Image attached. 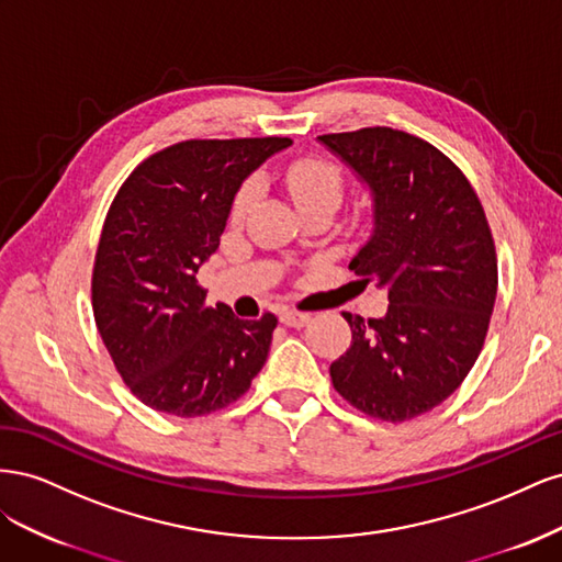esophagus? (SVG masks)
Returning <instances> with one entry per match:
<instances>
[{
  "instance_id": "obj_1",
  "label": "esophagus",
  "mask_w": 562,
  "mask_h": 562,
  "mask_svg": "<svg viewBox=\"0 0 562 562\" xmlns=\"http://www.w3.org/2000/svg\"><path fill=\"white\" fill-rule=\"evenodd\" d=\"M279 318H281L283 326L302 328V326H307L312 316H310V314H304V312H295V310H283V312L279 314Z\"/></svg>"
}]
</instances>
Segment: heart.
I'll use <instances>...</instances> for the list:
<instances>
[{
  "label": "heart",
  "instance_id": "b5f03b06",
  "mask_svg": "<svg viewBox=\"0 0 562 562\" xmlns=\"http://www.w3.org/2000/svg\"><path fill=\"white\" fill-rule=\"evenodd\" d=\"M283 184L302 213H312V211L335 213L347 192V173L342 166L330 159L302 157L285 166ZM258 199H260V182L255 178H248L232 199L229 217L234 223H244V220L252 213Z\"/></svg>",
  "mask_w": 562,
  "mask_h": 562
}]
</instances>
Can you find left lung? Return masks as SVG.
<instances>
[{
    "label": "left lung",
    "instance_id": "left-lung-1",
    "mask_svg": "<svg viewBox=\"0 0 562 562\" xmlns=\"http://www.w3.org/2000/svg\"><path fill=\"white\" fill-rule=\"evenodd\" d=\"M375 194V234L349 269L389 293L382 318L345 312L351 345L330 366L339 396L391 424L434 411L464 382L497 297L483 203L450 157L389 126L318 135Z\"/></svg>",
    "mask_w": 562,
    "mask_h": 562
}]
</instances>
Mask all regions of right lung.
<instances>
[{
  "instance_id": "obj_1",
  "label": "right lung",
  "mask_w": 562,
  "mask_h": 562,
  "mask_svg": "<svg viewBox=\"0 0 562 562\" xmlns=\"http://www.w3.org/2000/svg\"><path fill=\"white\" fill-rule=\"evenodd\" d=\"M288 145L281 135L180 140L143 159L114 194L93 260V318L114 370L151 411L217 413L262 370L277 316L206 307L196 271L246 176Z\"/></svg>"
}]
</instances>
